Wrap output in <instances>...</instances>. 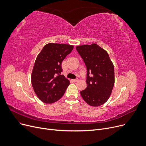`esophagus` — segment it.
Here are the masks:
<instances>
[{"mask_svg": "<svg viewBox=\"0 0 146 146\" xmlns=\"http://www.w3.org/2000/svg\"><path fill=\"white\" fill-rule=\"evenodd\" d=\"M79 80V79L78 78H76V79H73V81L74 82H78Z\"/></svg>", "mask_w": 146, "mask_h": 146, "instance_id": "esophagus-1", "label": "esophagus"}]
</instances>
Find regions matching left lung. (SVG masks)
Returning <instances> with one entry per match:
<instances>
[{
	"mask_svg": "<svg viewBox=\"0 0 146 146\" xmlns=\"http://www.w3.org/2000/svg\"><path fill=\"white\" fill-rule=\"evenodd\" d=\"M87 68V88L80 95L92 106L105 104L111 94L114 85V67L108 52L96 44L76 47Z\"/></svg>",
	"mask_w": 146,
	"mask_h": 146,
	"instance_id": "obj_1",
	"label": "left lung"
}]
</instances>
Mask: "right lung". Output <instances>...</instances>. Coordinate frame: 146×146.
Wrapping results in <instances>:
<instances>
[{
    "instance_id": "1",
    "label": "right lung",
    "mask_w": 146,
    "mask_h": 146,
    "mask_svg": "<svg viewBox=\"0 0 146 146\" xmlns=\"http://www.w3.org/2000/svg\"><path fill=\"white\" fill-rule=\"evenodd\" d=\"M73 49L64 44H46L38 55L31 74L35 93L45 104L55 102L62 97L70 82L61 75V64Z\"/></svg>"
}]
</instances>
